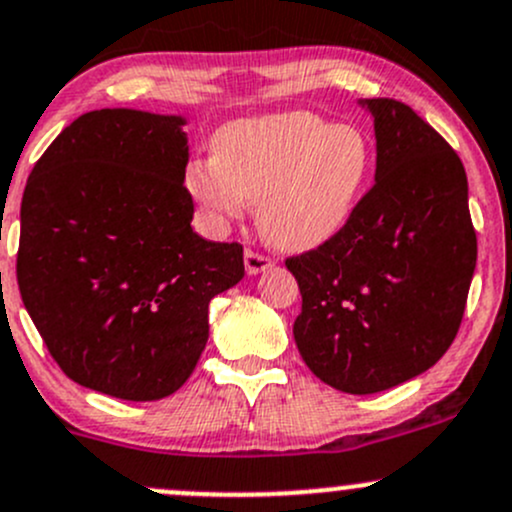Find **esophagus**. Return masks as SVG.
<instances>
[{"label": "esophagus", "mask_w": 512, "mask_h": 512, "mask_svg": "<svg viewBox=\"0 0 512 512\" xmlns=\"http://www.w3.org/2000/svg\"><path fill=\"white\" fill-rule=\"evenodd\" d=\"M272 267V257L262 255V252L257 250H245V270L250 274H257V272H265Z\"/></svg>", "instance_id": "1"}]
</instances>
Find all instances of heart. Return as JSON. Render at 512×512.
<instances>
[{
    "label": "heart",
    "instance_id": "b5f03b06",
    "mask_svg": "<svg viewBox=\"0 0 512 512\" xmlns=\"http://www.w3.org/2000/svg\"><path fill=\"white\" fill-rule=\"evenodd\" d=\"M370 174V142L358 127L311 112L230 122L213 137V159L186 169V188L215 223L257 201V223L272 245L309 250L351 218Z\"/></svg>",
    "mask_w": 512,
    "mask_h": 512
}]
</instances>
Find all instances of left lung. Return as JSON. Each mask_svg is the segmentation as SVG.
Instances as JSON below:
<instances>
[{"label": "left lung", "mask_w": 512, "mask_h": 512, "mask_svg": "<svg viewBox=\"0 0 512 512\" xmlns=\"http://www.w3.org/2000/svg\"><path fill=\"white\" fill-rule=\"evenodd\" d=\"M365 105L378 139L375 184L333 238L284 260L301 292V358L351 395L432 368L459 333L476 270L459 154L405 102Z\"/></svg>", "instance_id": "1"}]
</instances>
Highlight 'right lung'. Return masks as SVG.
I'll use <instances>...</instances> for the list:
<instances>
[{
	"label": "right lung",
	"mask_w": 512,
	"mask_h": 512,
	"mask_svg": "<svg viewBox=\"0 0 512 512\" xmlns=\"http://www.w3.org/2000/svg\"><path fill=\"white\" fill-rule=\"evenodd\" d=\"M181 117L93 110L41 154L21 198L16 282L58 368L161 400L208 341V304L245 274L240 242L193 233Z\"/></svg>",
	"instance_id": "add662e5"
}]
</instances>
